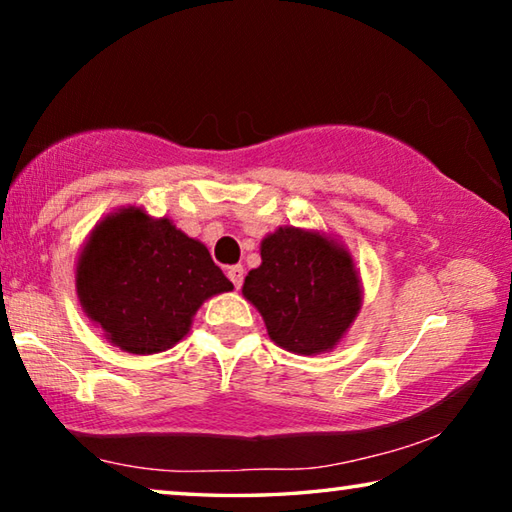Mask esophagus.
<instances>
[{
	"label": "esophagus",
	"instance_id": "esophagus-1",
	"mask_svg": "<svg viewBox=\"0 0 512 512\" xmlns=\"http://www.w3.org/2000/svg\"><path fill=\"white\" fill-rule=\"evenodd\" d=\"M228 277H230V282L235 284V289H241V284H244V266H241V264L230 266Z\"/></svg>",
	"mask_w": 512,
	"mask_h": 512
}]
</instances>
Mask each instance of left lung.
Returning <instances> with one entry per match:
<instances>
[{"instance_id": "1", "label": "left lung", "mask_w": 512, "mask_h": 512, "mask_svg": "<svg viewBox=\"0 0 512 512\" xmlns=\"http://www.w3.org/2000/svg\"><path fill=\"white\" fill-rule=\"evenodd\" d=\"M241 291L262 314L268 336L296 354L332 350L361 307L350 255L298 228H280L262 241V266L246 275Z\"/></svg>"}]
</instances>
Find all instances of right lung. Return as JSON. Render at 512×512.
I'll return each mask as SVG.
<instances>
[{"instance_id": "1", "label": "right lung", "mask_w": 512, "mask_h": 512, "mask_svg": "<svg viewBox=\"0 0 512 512\" xmlns=\"http://www.w3.org/2000/svg\"><path fill=\"white\" fill-rule=\"evenodd\" d=\"M232 282L201 241L137 207L94 228L76 266V291L110 343L133 354L171 348L189 332L203 300Z\"/></svg>"}]
</instances>
